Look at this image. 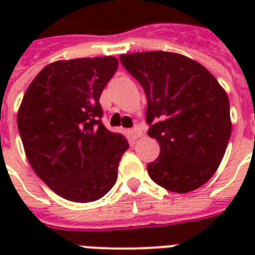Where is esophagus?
Here are the masks:
<instances>
[{"label": "esophagus", "instance_id": "obj_1", "mask_svg": "<svg viewBox=\"0 0 255 255\" xmlns=\"http://www.w3.org/2000/svg\"><path fill=\"white\" fill-rule=\"evenodd\" d=\"M131 135H132L133 139H138V138H140L142 135H143V132H142V129H140V127H139V126H135V127L131 129Z\"/></svg>", "mask_w": 255, "mask_h": 255}]
</instances>
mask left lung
<instances>
[{"label": "left lung", "mask_w": 255, "mask_h": 255, "mask_svg": "<svg viewBox=\"0 0 255 255\" xmlns=\"http://www.w3.org/2000/svg\"><path fill=\"white\" fill-rule=\"evenodd\" d=\"M147 98L146 122L160 155L147 164L151 180L168 191L203 186L224 157L231 136L230 100L206 68L171 52L120 56Z\"/></svg>", "instance_id": "1"}]
</instances>
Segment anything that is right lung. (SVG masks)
<instances>
[{
  "label": "right lung",
  "instance_id": "obj_1",
  "mask_svg": "<svg viewBox=\"0 0 255 255\" xmlns=\"http://www.w3.org/2000/svg\"><path fill=\"white\" fill-rule=\"evenodd\" d=\"M117 65L112 56L49 64L21 101L17 128L27 160L42 182L68 201H97L117 180L128 142L106 129L100 105Z\"/></svg>",
  "mask_w": 255,
  "mask_h": 255
}]
</instances>
